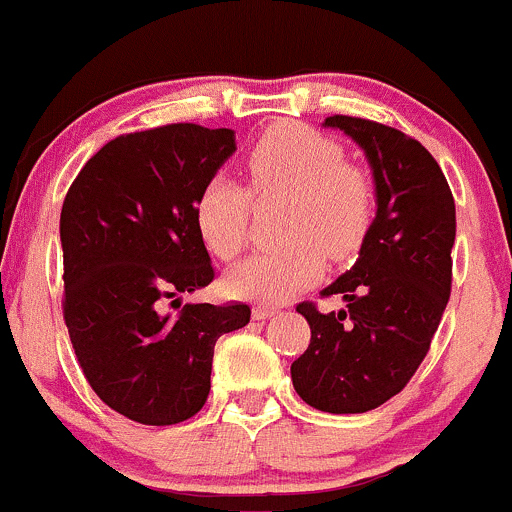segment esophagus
<instances>
[{
	"label": "esophagus",
	"instance_id": "obj_1",
	"mask_svg": "<svg viewBox=\"0 0 512 512\" xmlns=\"http://www.w3.org/2000/svg\"><path fill=\"white\" fill-rule=\"evenodd\" d=\"M276 313H278V308H273V305H254V310H251L254 320H266Z\"/></svg>",
	"mask_w": 512,
	"mask_h": 512
}]
</instances>
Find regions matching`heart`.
Listing matches in <instances>:
<instances>
[{"label": "heart", "mask_w": 512, "mask_h": 512, "mask_svg": "<svg viewBox=\"0 0 512 512\" xmlns=\"http://www.w3.org/2000/svg\"><path fill=\"white\" fill-rule=\"evenodd\" d=\"M249 189L214 175L194 202L204 244L219 261H234L249 241L256 199L286 197L281 236L229 273V291L261 303H283L320 278L325 256L347 261L360 254L374 224L370 175L335 140L298 123L266 130L246 152Z\"/></svg>", "instance_id": "b5f03b06"}]
</instances>
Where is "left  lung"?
Here are the masks:
<instances>
[{"instance_id": "1", "label": "left lung", "mask_w": 512, "mask_h": 512, "mask_svg": "<svg viewBox=\"0 0 512 512\" xmlns=\"http://www.w3.org/2000/svg\"><path fill=\"white\" fill-rule=\"evenodd\" d=\"M365 150L377 184V217L360 261L325 288L345 310L295 305L310 345L291 365L295 392L330 414L377 409L419 370L451 295L456 204L439 162L419 140L377 120L330 115Z\"/></svg>"}]
</instances>
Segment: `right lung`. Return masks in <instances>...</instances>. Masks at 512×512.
Returning <instances> with one entry per match:
<instances>
[{"label": "right lung", "instance_id": "1", "mask_svg": "<svg viewBox=\"0 0 512 512\" xmlns=\"http://www.w3.org/2000/svg\"><path fill=\"white\" fill-rule=\"evenodd\" d=\"M234 150V130L194 123L118 135L63 199L68 337L93 392L138 424L197 414L212 389L214 345L251 320L246 303L162 313L165 300L214 281L194 202Z\"/></svg>", "mask_w": 512, "mask_h": 512}]
</instances>
